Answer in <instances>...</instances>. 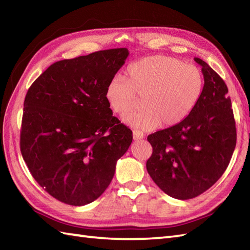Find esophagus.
Segmentation results:
<instances>
[{
  "mask_svg": "<svg viewBox=\"0 0 250 250\" xmlns=\"http://www.w3.org/2000/svg\"><path fill=\"white\" fill-rule=\"evenodd\" d=\"M144 133L140 132V131H137V130H134L133 131V138L134 140H139V139H143L144 138Z\"/></svg>",
  "mask_w": 250,
  "mask_h": 250,
  "instance_id": "1",
  "label": "esophagus"
}]
</instances>
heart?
I'll use <instances>...</instances> for the list:
<instances>
[{"label":"heart","instance_id":"heart-1","mask_svg":"<svg viewBox=\"0 0 250 250\" xmlns=\"http://www.w3.org/2000/svg\"><path fill=\"white\" fill-rule=\"evenodd\" d=\"M127 79L115 76L105 87V97L112 111L125 116L142 98V111L130 114L124 121L137 130L151 131L159 125L180 124L200 99L204 79L193 64L166 56H151L127 67Z\"/></svg>","mask_w":250,"mask_h":250}]
</instances>
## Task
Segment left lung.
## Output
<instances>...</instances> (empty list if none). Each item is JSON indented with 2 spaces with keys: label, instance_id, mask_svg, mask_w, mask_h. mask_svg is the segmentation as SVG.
<instances>
[{
  "label": "left lung",
  "instance_id": "1",
  "mask_svg": "<svg viewBox=\"0 0 250 250\" xmlns=\"http://www.w3.org/2000/svg\"><path fill=\"white\" fill-rule=\"evenodd\" d=\"M204 87L193 110L180 124L148 136L152 180L166 194L189 200L208 190L227 169L236 144L231 100L225 82L200 58Z\"/></svg>",
  "mask_w": 250,
  "mask_h": 250
}]
</instances>
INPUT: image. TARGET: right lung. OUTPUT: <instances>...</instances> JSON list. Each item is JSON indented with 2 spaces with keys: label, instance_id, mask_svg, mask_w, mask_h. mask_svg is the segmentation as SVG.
I'll use <instances>...</instances> for the list:
<instances>
[{
  "label": "right lung",
  "instance_id": "obj_1",
  "mask_svg": "<svg viewBox=\"0 0 250 250\" xmlns=\"http://www.w3.org/2000/svg\"><path fill=\"white\" fill-rule=\"evenodd\" d=\"M127 56V48H113L58 61L26 94L23 159L37 183L64 204L97 200L132 143V131L113 116L105 97Z\"/></svg>",
  "mask_w": 250,
  "mask_h": 250
}]
</instances>
